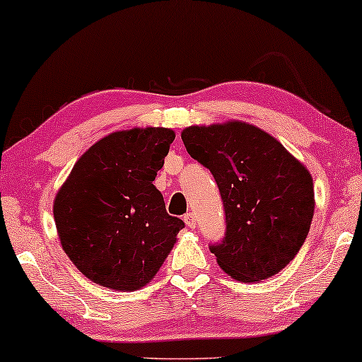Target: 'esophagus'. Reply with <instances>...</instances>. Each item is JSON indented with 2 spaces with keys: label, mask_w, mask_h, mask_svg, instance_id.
<instances>
[{
  "label": "esophagus",
  "mask_w": 362,
  "mask_h": 362,
  "mask_svg": "<svg viewBox=\"0 0 362 362\" xmlns=\"http://www.w3.org/2000/svg\"><path fill=\"white\" fill-rule=\"evenodd\" d=\"M182 219H185L187 227L194 229V227H196V217H194V214H192V212H187V214H185V217H182Z\"/></svg>",
  "instance_id": "34e87169"
}]
</instances>
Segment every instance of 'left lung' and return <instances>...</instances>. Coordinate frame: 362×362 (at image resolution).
I'll list each match as a JSON object with an SVG mask.
<instances>
[{"mask_svg": "<svg viewBox=\"0 0 362 362\" xmlns=\"http://www.w3.org/2000/svg\"><path fill=\"white\" fill-rule=\"evenodd\" d=\"M181 138L212 173L224 202L226 237L211 245L221 269L244 284L279 274L298 254L313 219V177L306 166L245 122L192 125Z\"/></svg>", "mask_w": 362, "mask_h": 362, "instance_id": "1", "label": "left lung"}]
</instances>
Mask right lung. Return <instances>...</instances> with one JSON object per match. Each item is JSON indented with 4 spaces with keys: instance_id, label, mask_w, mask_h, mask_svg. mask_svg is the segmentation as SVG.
<instances>
[{
    "instance_id": "add662e5",
    "label": "right lung",
    "mask_w": 362,
    "mask_h": 362,
    "mask_svg": "<svg viewBox=\"0 0 362 362\" xmlns=\"http://www.w3.org/2000/svg\"><path fill=\"white\" fill-rule=\"evenodd\" d=\"M171 128L113 132L74 165L54 199L61 245L93 284L140 290L155 279L185 222L153 185L175 140Z\"/></svg>"
}]
</instances>
